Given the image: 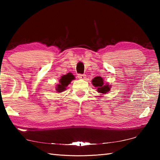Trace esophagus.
I'll use <instances>...</instances> for the list:
<instances>
[{
	"label": "esophagus",
	"instance_id": "1",
	"mask_svg": "<svg viewBox=\"0 0 160 160\" xmlns=\"http://www.w3.org/2000/svg\"><path fill=\"white\" fill-rule=\"evenodd\" d=\"M78 78H80V79L85 80V78H86V75H84V74H78Z\"/></svg>",
	"mask_w": 160,
	"mask_h": 160
}]
</instances>
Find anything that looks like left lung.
<instances>
[{"mask_svg": "<svg viewBox=\"0 0 160 160\" xmlns=\"http://www.w3.org/2000/svg\"><path fill=\"white\" fill-rule=\"evenodd\" d=\"M92 84L94 87L97 88V92L99 93L106 94L110 90V87L108 84L104 85V81L101 77H95L92 80Z\"/></svg>", "mask_w": 160, "mask_h": 160, "instance_id": "1", "label": "left lung"}]
</instances>
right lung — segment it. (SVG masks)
<instances>
[{
    "instance_id": "obj_1",
    "label": "right lung",
    "mask_w": 160,
    "mask_h": 160,
    "mask_svg": "<svg viewBox=\"0 0 160 160\" xmlns=\"http://www.w3.org/2000/svg\"><path fill=\"white\" fill-rule=\"evenodd\" d=\"M74 76L70 73H68L67 75H65L63 76H62L61 80H59L60 84L57 85V88H56V90H57L58 92H61L63 90H66V88L68 85V84L71 82V80L74 79Z\"/></svg>"
}]
</instances>
